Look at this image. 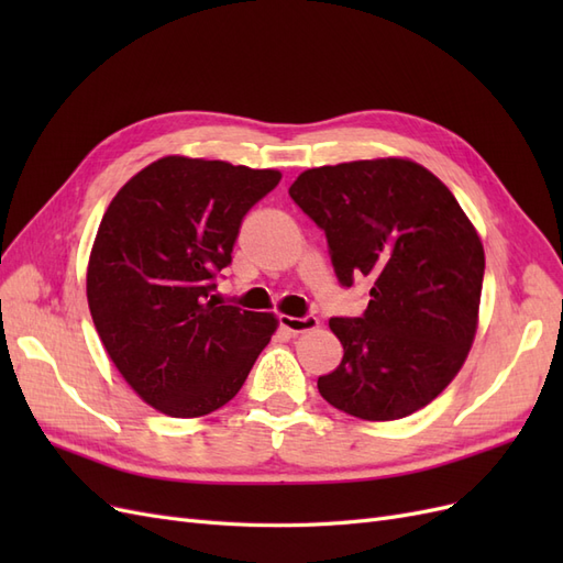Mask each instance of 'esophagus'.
<instances>
[{"mask_svg": "<svg viewBox=\"0 0 563 563\" xmlns=\"http://www.w3.org/2000/svg\"><path fill=\"white\" fill-rule=\"evenodd\" d=\"M279 323L291 333H302V331H312L319 327V319L314 314H305V317H288V314H282L279 317Z\"/></svg>", "mask_w": 563, "mask_h": 563, "instance_id": "34e87169", "label": "esophagus"}]
</instances>
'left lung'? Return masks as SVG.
I'll list each match as a JSON object with an SVG mask.
<instances>
[{
  "mask_svg": "<svg viewBox=\"0 0 563 563\" xmlns=\"http://www.w3.org/2000/svg\"><path fill=\"white\" fill-rule=\"evenodd\" d=\"M288 195L323 230L340 286L368 282L362 317H333L343 362L319 395L364 420L428 406L472 347L484 246L449 187L408 159L310 168Z\"/></svg>",
  "mask_w": 563,
  "mask_h": 563,
  "instance_id": "8db88e82",
  "label": "left lung"
}]
</instances>
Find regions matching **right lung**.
I'll list each match as a JSON object with an SVG mask.
<instances>
[{
  "label": "right lung",
  "instance_id": "add662e5",
  "mask_svg": "<svg viewBox=\"0 0 563 563\" xmlns=\"http://www.w3.org/2000/svg\"><path fill=\"white\" fill-rule=\"evenodd\" d=\"M279 180L269 168L164 157L100 220L89 310L119 373L157 411L197 418L225 406L275 333V317L213 291L244 216Z\"/></svg>",
  "mask_w": 563,
  "mask_h": 563
}]
</instances>
